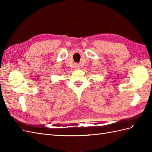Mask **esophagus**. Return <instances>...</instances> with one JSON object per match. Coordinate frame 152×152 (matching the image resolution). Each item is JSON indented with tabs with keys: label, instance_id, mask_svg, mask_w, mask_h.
<instances>
[{
	"label": "esophagus",
	"instance_id": "1",
	"mask_svg": "<svg viewBox=\"0 0 152 152\" xmlns=\"http://www.w3.org/2000/svg\"><path fill=\"white\" fill-rule=\"evenodd\" d=\"M75 68H79V65H75Z\"/></svg>",
	"mask_w": 152,
	"mask_h": 152
}]
</instances>
